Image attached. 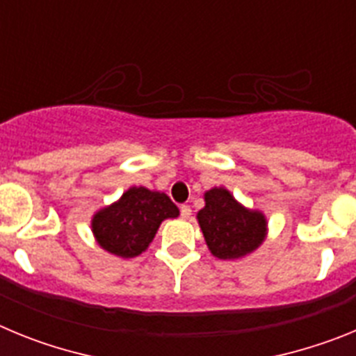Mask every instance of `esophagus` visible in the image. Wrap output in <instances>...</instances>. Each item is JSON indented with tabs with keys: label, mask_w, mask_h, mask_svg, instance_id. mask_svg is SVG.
<instances>
[{
	"label": "esophagus",
	"mask_w": 356,
	"mask_h": 356,
	"mask_svg": "<svg viewBox=\"0 0 356 356\" xmlns=\"http://www.w3.org/2000/svg\"><path fill=\"white\" fill-rule=\"evenodd\" d=\"M180 213H181V217H184V219H188V217H191V213H193V210H191V207H188V205H181L180 207Z\"/></svg>",
	"instance_id": "obj_1"
}]
</instances>
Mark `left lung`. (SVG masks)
Returning a JSON list of instances; mask_svg holds the SVG:
<instances>
[{"label": "left lung", "mask_w": 356, "mask_h": 356, "mask_svg": "<svg viewBox=\"0 0 356 356\" xmlns=\"http://www.w3.org/2000/svg\"><path fill=\"white\" fill-rule=\"evenodd\" d=\"M201 232L213 257L241 259L262 244L266 219L260 212L241 207L226 188H212L205 194V209L197 212Z\"/></svg>", "instance_id": "1"}]
</instances>
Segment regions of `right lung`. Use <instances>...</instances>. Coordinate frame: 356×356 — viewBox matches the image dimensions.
<instances>
[{
	"instance_id": "right-lung-1",
	"label": "right lung",
	"mask_w": 356,
	"mask_h": 356,
	"mask_svg": "<svg viewBox=\"0 0 356 356\" xmlns=\"http://www.w3.org/2000/svg\"><path fill=\"white\" fill-rule=\"evenodd\" d=\"M178 213V207L165 194L131 187L118 203L94 216L92 232L103 250L134 259L146 251L160 222Z\"/></svg>"
}]
</instances>
